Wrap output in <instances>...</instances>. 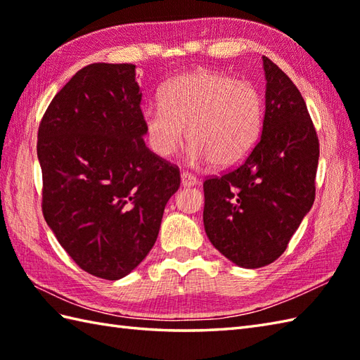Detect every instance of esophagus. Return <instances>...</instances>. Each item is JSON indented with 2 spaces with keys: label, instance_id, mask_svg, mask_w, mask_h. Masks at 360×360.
<instances>
[{
  "label": "esophagus",
  "instance_id": "obj_1",
  "mask_svg": "<svg viewBox=\"0 0 360 360\" xmlns=\"http://www.w3.org/2000/svg\"><path fill=\"white\" fill-rule=\"evenodd\" d=\"M196 184H198L196 176H193L192 173H187V172L181 173V186L182 187H193Z\"/></svg>",
  "mask_w": 360,
  "mask_h": 360
}]
</instances>
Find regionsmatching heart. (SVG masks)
I'll return each mask as SVG.
<instances>
[{"label":"heart","mask_w":360,"mask_h":360,"mask_svg":"<svg viewBox=\"0 0 360 360\" xmlns=\"http://www.w3.org/2000/svg\"><path fill=\"white\" fill-rule=\"evenodd\" d=\"M258 88L223 72L200 70L172 80L160 101L147 103L143 125L151 150L170 158L186 139L193 164L229 168L246 159L263 128Z\"/></svg>","instance_id":"obj_1"}]
</instances>
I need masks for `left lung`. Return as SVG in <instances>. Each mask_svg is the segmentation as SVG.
<instances>
[{"instance_id":"1","label":"left lung","mask_w":360,"mask_h":360,"mask_svg":"<svg viewBox=\"0 0 360 360\" xmlns=\"http://www.w3.org/2000/svg\"><path fill=\"white\" fill-rule=\"evenodd\" d=\"M266 111L246 159L204 181V229L232 263L257 269L275 262L316 198L319 137L300 91L263 57Z\"/></svg>"}]
</instances>
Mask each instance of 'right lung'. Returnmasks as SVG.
<instances>
[{"mask_svg": "<svg viewBox=\"0 0 360 360\" xmlns=\"http://www.w3.org/2000/svg\"><path fill=\"white\" fill-rule=\"evenodd\" d=\"M131 63H93L52 98L38 128L43 217L83 271L119 280L155 246L179 168L145 145Z\"/></svg>", "mask_w": 360, "mask_h": 360, "instance_id": "add662e5", "label": "right lung"}]
</instances>
